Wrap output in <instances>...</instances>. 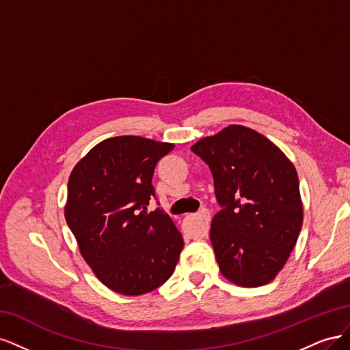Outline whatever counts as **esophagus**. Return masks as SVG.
Wrapping results in <instances>:
<instances>
[{
	"label": "esophagus",
	"instance_id": "esophagus-1",
	"mask_svg": "<svg viewBox=\"0 0 350 350\" xmlns=\"http://www.w3.org/2000/svg\"><path fill=\"white\" fill-rule=\"evenodd\" d=\"M193 217L200 221V230H201V234L206 235L207 232H208V224H210V217H211V216H210V211H208L207 208H203V210L200 211V213L193 215Z\"/></svg>",
	"mask_w": 350,
	"mask_h": 350
}]
</instances>
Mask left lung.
Masks as SVG:
<instances>
[{
    "label": "left lung",
    "mask_w": 350,
    "mask_h": 350,
    "mask_svg": "<svg viewBox=\"0 0 350 350\" xmlns=\"http://www.w3.org/2000/svg\"><path fill=\"white\" fill-rule=\"evenodd\" d=\"M191 150L208 165L221 206L210 226L221 276L242 288L270 283L304 221L293 163L267 137L238 124L200 139Z\"/></svg>",
    "instance_id": "1"
}]
</instances>
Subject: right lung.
I'll return each instance as SVG.
<instances>
[{"label":"right lung","instance_id":"right-lung-1","mask_svg":"<svg viewBox=\"0 0 350 350\" xmlns=\"http://www.w3.org/2000/svg\"><path fill=\"white\" fill-rule=\"evenodd\" d=\"M174 147L140 135L112 137L70 174L67 225L94 276L116 293H149L175 270L183 235L162 210L147 211L156 163Z\"/></svg>","mask_w":350,"mask_h":350}]
</instances>
